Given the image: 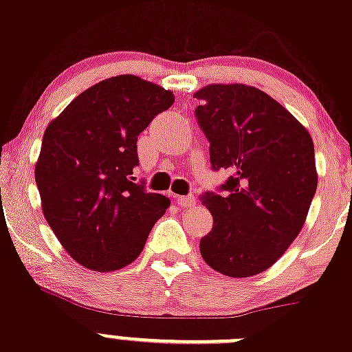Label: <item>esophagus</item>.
I'll return each instance as SVG.
<instances>
[{
  "instance_id": "34e87169",
  "label": "esophagus",
  "mask_w": 352,
  "mask_h": 352,
  "mask_svg": "<svg viewBox=\"0 0 352 352\" xmlns=\"http://www.w3.org/2000/svg\"><path fill=\"white\" fill-rule=\"evenodd\" d=\"M177 202H179L180 207H194L195 206V197L192 194L188 195H177Z\"/></svg>"
}]
</instances>
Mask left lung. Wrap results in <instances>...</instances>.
<instances>
[{
  "label": "left lung",
  "mask_w": 352,
  "mask_h": 352,
  "mask_svg": "<svg viewBox=\"0 0 352 352\" xmlns=\"http://www.w3.org/2000/svg\"><path fill=\"white\" fill-rule=\"evenodd\" d=\"M195 120L212 170L231 175L201 201L214 217L201 254L226 276L270 268L298 236L317 190L309 131L263 91L210 84L195 92Z\"/></svg>",
  "instance_id": "8db88e82"
}]
</instances>
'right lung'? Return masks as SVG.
I'll return each mask as SVG.
<instances>
[{
	"mask_svg": "<svg viewBox=\"0 0 352 352\" xmlns=\"http://www.w3.org/2000/svg\"><path fill=\"white\" fill-rule=\"evenodd\" d=\"M173 94L136 76L101 80L49 124L35 182L47 223L70 256L96 272L135 261L170 201L133 182L140 133Z\"/></svg>",
	"mask_w": 352,
	"mask_h": 352,
	"instance_id": "obj_1",
	"label": "right lung"
}]
</instances>
